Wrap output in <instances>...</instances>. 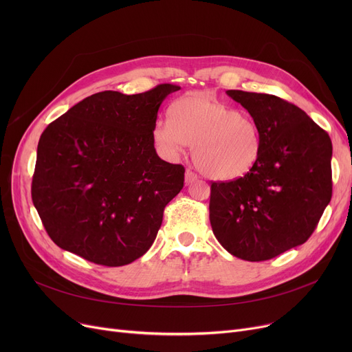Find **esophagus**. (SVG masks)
<instances>
[{"label": "esophagus", "mask_w": 352, "mask_h": 352, "mask_svg": "<svg viewBox=\"0 0 352 352\" xmlns=\"http://www.w3.org/2000/svg\"><path fill=\"white\" fill-rule=\"evenodd\" d=\"M197 178H198V175L194 171H191V170L186 171V182L187 184H192L194 181H197Z\"/></svg>", "instance_id": "obj_1"}]
</instances>
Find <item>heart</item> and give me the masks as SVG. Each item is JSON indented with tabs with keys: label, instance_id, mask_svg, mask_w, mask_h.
I'll use <instances>...</instances> for the list:
<instances>
[{
	"label": "heart",
	"instance_id": "b5f03b06",
	"mask_svg": "<svg viewBox=\"0 0 352 352\" xmlns=\"http://www.w3.org/2000/svg\"><path fill=\"white\" fill-rule=\"evenodd\" d=\"M153 135L170 157L192 145L197 168L218 181L247 175L261 151V133L255 121L204 92L178 98L170 108V121L158 120Z\"/></svg>",
	"mask_w": 352,
	"mask_h": 352
}]
</instances>
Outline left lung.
Wrapping results in <instances>:
<instances>
[{"label":"left lung","mask_w":352,"mask_h":352,"mask_svg":"<svg viewBox=\"0 0 352 352\" xmlns=\"http://www.w3.org/2000/svg\"><path fill=\"white\" fill-rule=\"evenodd\" d=\"M227 96L260 128L261 151L247 175L211 184V227L234 256L265 261L304 244L316 230L332 195V144L301 108L280 97L241 89Z\"/></svg>","instance_id":"left-lung-1"}]
</instances>
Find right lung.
Segmentation results:
<instances>
[{
  "mask_svg": "<svg viewBox=\"0 0 352 352\" xmlns=\"http://www.w3.org/2000/svg\"><path fill=\"white\" fill-rule=\"evenodd\" d=\"M178 89L97 92L44 129L31 195L60 248L105 267L150 250L165 206L184 187L186 170L158 157L153 135L160 105Z\"/></svg>",
  "mask_w": 352,
  "mask_h": 352,
  "instance_id": "add662e5",
  "label": "right lung"
}]
</instances>
